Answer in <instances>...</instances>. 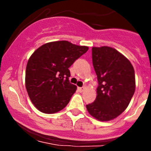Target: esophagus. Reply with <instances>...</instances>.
<instances>
[{"label":"esophagus","instance_id":"esophagus-1","mask_svg":"<svg viewBox=\"0 0 151 151\" xmlns=\"http://www.w3.org/2000/svg\"><path fill=\"white\" fill-rule=\"evenodd\" d=\"M85 87H78V90L80 92L84 91V90H85Z\"/></svg>","mask_w":151,"mask_h":151}]
</instances>
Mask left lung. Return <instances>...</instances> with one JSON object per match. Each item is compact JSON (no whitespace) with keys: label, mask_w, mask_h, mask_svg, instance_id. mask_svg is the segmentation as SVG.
<instances>
[{"label":"left lung","mask_w":151,"mask_h":151,"mask_svg":"<svg viewBox=\"0 0 151 151\" xmlns=\"http://www.w3.org/2000/svg\"><path fill=\"white\" fill-rule=\"evenodd\" d=\"M92 63L98 86L95 101L86 108L98 120H111L127 108L134 94V68L122 54L106 46L92 47Z\"/></svg>","instance_id":"obj_1"}]
</instances>
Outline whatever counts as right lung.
<instances>
[{"label":"right lung","mask_w":151,"mask_h":151,"mask_svg":"<svg viewBox=\"0 0 151 151\" xmlns=\"http://www.w3.org/2000/svg\"><path fill=\"white\" fill-rule=\"evenodd\" d=\"M88 50L66 41H54L38 47L27 63L26 88L38 110L54 113L63 110L76 91L69 82V68Z\"/></svg>","instance_id":"add662e5"}]
</instances>
